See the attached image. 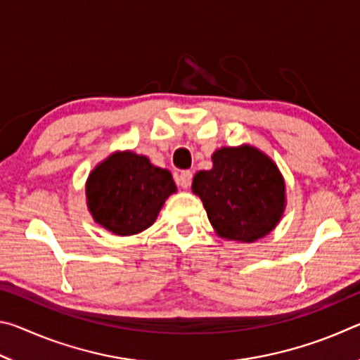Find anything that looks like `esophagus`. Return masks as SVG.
<instances>
[{"mask_svg":"<svg viewBox=\"0 0 360 360\" xmlns=\"http://www.w3.org/2000/svg\"><path fill=\"white\" fill-rule=\"evenodd\" d=\"M192 178H193V174H192V172H188V169H186V172H181L178 176V184L182 188H188L192 184Z\"/></svg>","mask_w":360,"mask_h":360,"instance_id":"esophagus-1","label":"esophagus"}]
</instances>
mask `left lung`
Returning <instances> with one entry per match:
<instances>
[{
	"mask_svg": "<svg viewBox=\"0 0 360 360\" xmlns=\"http://www.w3.org/2000/svg\"><path fill=\"white\" fill-rule=\"evenodd\" d=\"M192 191L202 198L217 235L252 243L276 227L284 211V181L278 167L251 146L222 148L212 169L198 172Z\"/></svg>",
	"mask_w": 360,
	"mask_h": 360,
	"instance_id": "1",
	"label": "left lung"
}]
</instances>
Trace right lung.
<instances>
[{"mask_svg":"<svg viewBox=\"0 0 360 360\" xmlns=\"http://www.w3.org/2000/svg\"><path fill=\"white\" fill-rule=\"evenodd\" d=\"M85 192L96 222L115 235H135L154 224L176 186L148 157L117 152L90 173Z\"/></svg>","mask_w":360,"mask_h":360,"instance_id":"right-lung-1","label":"right lung"}]
</instances>
